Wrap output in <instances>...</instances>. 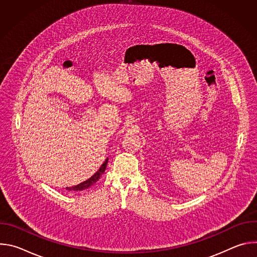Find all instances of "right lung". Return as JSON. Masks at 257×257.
<instances>
[{
    "label": "right lung",
    "instance_id": "right-lung-1",
    "mask_svg": "<svg viewBox=\"0 0 257 257\" xmlns=\"http://www.w3.org/2000/svg\"><path fill=\"white\" fill-rule=\"evenodd\" d=\"M106 165H107V159L104 161V163L101 165V167L99 168V170L93 175L91 176L88 180L80 183V184L76 185V186H73V187H70V188H66L67 190L69 191H80V190H84V189H87L88 187L92 186L93 184H95V183L98 181V179L100 178V176L103 174L105 168H106Z\"/></svg>",
    "mask_w": 257,
    "mask_h": 257
}]
</instances>
